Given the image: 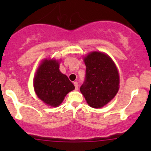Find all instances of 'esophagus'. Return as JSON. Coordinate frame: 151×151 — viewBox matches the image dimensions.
I'll return each instance as SVG.
<instances>
[{
    "label": "esophagus",
    "mask_w": 151,
    "mask_h": 151,
    "mask_svg": "<svg viewBox=\"0 0 151 151\" xmlns=\"http://www.w3.org/2000/svg\"><path fill=\"white\" fill-rule=\"evenodd\" d=\"M74 86H75V90L78 89V83H77V82H74Z\"/></svg>",
    "instance_id": "esophagus-1"
}]
</instances>
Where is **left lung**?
Segmentation results:
<instances>
[{
    "mask_svg": "<svg viewBox=\"0 0 151 151\" xmlns=\"http://www.w3.org/2000/svg\"><path fill=\"white\" fill-rule=\"evenodd\" d=\"M85 79L80 87L89 106L100 108L111 101L119 89V74L112 59L99 52L85 58Z\"/></svg>",
    "mask_w": 151,
    "mask_h": 151,
    "instance_id": "obj_1",
    "label": "left lung"
}]
</instances>
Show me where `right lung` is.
Wrapping results in <instances>:
<instances>
[{
    "label": "right lung",
    "mask_w": 151,
    "mask_h": 151,
    "mask_svg": "<svg viewBox=\"0 0 151 151\" xmlns=\"http://www.w3.org/2000/svg\"><path fill=\"white\" fill-rule=\"evenodd\" d=\"M33 86L37 96L52 106H59L66 94L74 89L67 76L60 71L55 60L42 62L35 76Z\"/></svg>",
    "instance_id": "1"
}]
</instances>
